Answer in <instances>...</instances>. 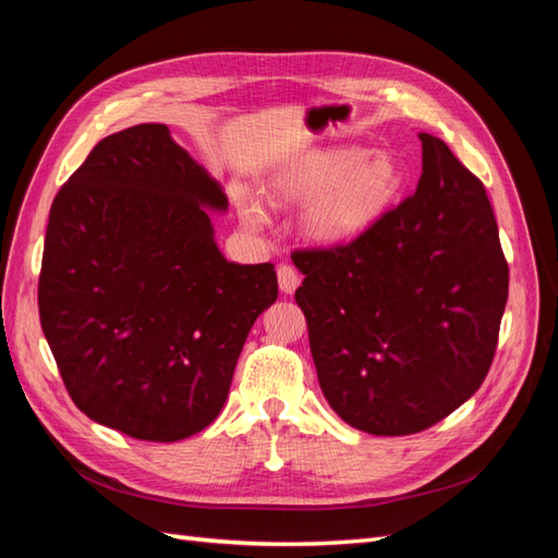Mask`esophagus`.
Wrapping results in <instances>:
<instances>
[{
    "mask_svg": "<svg viewBox=\"0 0 558 558\" xmlns=\"http://www.w3.org/2000/svg\"><path fill=\"white\" fill-rule=\"evenodd\" d=\"M277 277H279V289H281V293H293V291L298 289V286H300V281H302L298 269H295L293 265H289V263H281V265L277 267Z\"/></svg>",
    "mask_w": 558,
    "mask_h": 558,
    "instance_id": "34e87169",
    "label": "esophagus"
}]
</instances>
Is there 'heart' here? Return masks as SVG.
Masks as SVG:
<instances>
[{
  "label": "heart",
  "instance_id": "heart-1",
  "mask_svg": "<svg viewBox=\"0 0 558 558\" xmlns=\"http://www.w3.org/2000/svg\"><path fill=\"white\" fill-rule=\"evenodd\" d=\"M402 172L386 154L363 148H328L302 160L281 181V193L310 202L305 226L318 242L340 244L359 238L396 199ZM248 221H260V209H246Z\"/></svg>",
  "mask_w": 558,
  "mask_h": 558
}]
</instances>
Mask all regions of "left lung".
I'll return each instance as SVG.
<instances>
[{"instance_id":"1","label":"left lung","mask_w":558,"mask_h":558,"mask_svg":"<svg viewBox=\"0 0 558 558\" xmlns=\"http://www.w3.org/2000/svg\"><path fill=\"white\" fill-rule=\"evenodd\" d=\"M416 191L356 240L298 248L320 391L369 435L430 428L477 391L498 347L510 269L484 183L421 132Z\"/></svg>"}]
</instances>
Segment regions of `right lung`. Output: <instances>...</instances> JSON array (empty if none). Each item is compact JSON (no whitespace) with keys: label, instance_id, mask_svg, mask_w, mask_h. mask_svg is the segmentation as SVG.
Wrapping results in <instances>:
<instances>
[{"label":"right lung","instance_id":"add662e5","mask_svg":"<svg viewBox=\"0 0 558 558\" xmlns=\"http://www.w3.org/2000/svg\"><path fill=\"white\" fill-rule=\"evenodd\" d=\"M208 209L228 197L160 123L99 142L50 207L39 318L66 393L93 421L177 442L223 410L272 263H228Z\"/></svg>","mask_w":558,"mask_h":558}]
</instances>
